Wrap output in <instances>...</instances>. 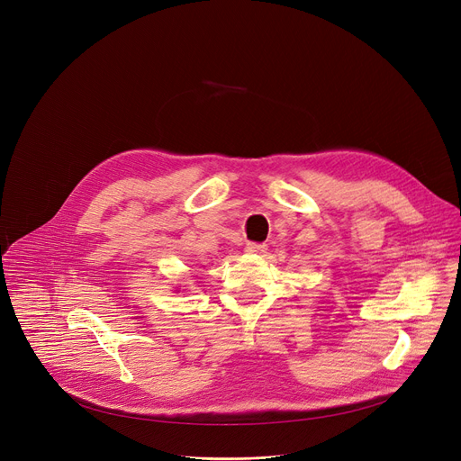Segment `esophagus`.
<instances>
[{"label": "esophagus", "instance_id": "obj_1", "mask_svg": "<svg viewBox=\"0 0 461 461\" xmlns=\"http://www.w3.org/2000/svg\"><path fill=\"white\" fill-rule=\"evenodd\" d=\"M245 250H247L249 254H262V252L267 250V245H266V243H254V241H250V243H247Z\"/></svg>", "mask_w": 461, "mask_h": 461}]
</instances>
